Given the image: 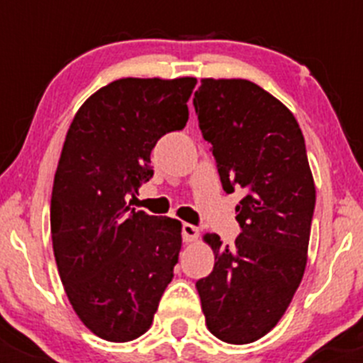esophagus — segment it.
<instances>
[{"label":"esophagus","mask_w":363,"mask_h":363,"mask_svg":"<svg viewBox=\"0 0 363 363\" xmlns=\"http://www.w3.org/2000/svg\"><path fill=\"white\" fill-rule=\"evenodd\" d=\"M200 237V230L196 226L189 225V223H182V239L184 242H195Z\"/></svg>","instance_id":"obj_1"}]
</instances>
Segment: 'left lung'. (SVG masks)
Wrapping results in <instances>:
<instances>
[{"mask_svg":"<svg viewBox=\"0 0 363 363\" xmlns=\"http://www.w3.org/2000/svg\"><path fill=\"white\" fill-rule=\"evenodd\" d=\"M195 111L212 144L223 189H244L240 235L203 242L214 269L196 283L208 332L228 344L269 334L286 313L307 265L316 188L303 135L286 105L246 79H202Z\"/></svg>","mask_w":363,"mask_h":363,"instance_id":"left-lung-1","label":"left lung"}]
</instances>
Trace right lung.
Returning <instances> with one entry per match:
<instances>
[{
    "label": "right lung",
    "instance_id": "add662e5",
    "mask_svg": "<svg viewBox=\"0 0 363 363\" xmlns=\"http://www.w3.org/2000/svg\"><path fill=\"white\" fill-rule=\"evenodd\" d=\"M195 77L113 80L73 117L54 175L50 233L57 272L79 320L108 342L151 328L182 246V225L135 211L152 177L151 151L188 123Z\"/></svg>",
    "mask_w": 363,
    "mask_h": 363
}]
</instances>
